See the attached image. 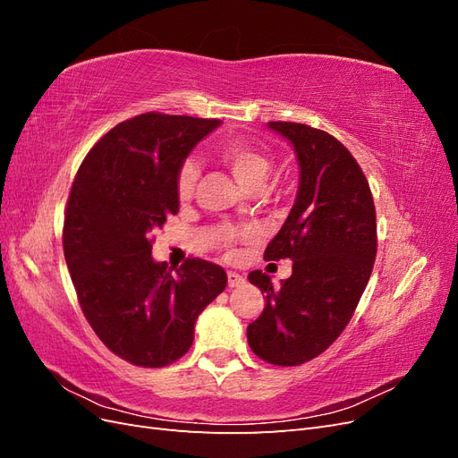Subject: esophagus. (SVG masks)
I'll return each mask as SVG.
<instances>
[{"instance_id": "1", "label": "esophagus", "mask_w": 458, "mask_h": 458, "mask_svg": "<svg viewBox=\"0 0 458 458\" xmlns=\"http://www.w3.org/2000/svg\"><path fill=\"white\" fill-rule=\"evenodd\" d=\"M242 283H244V276H242V275L234 273V271H229V273H227V284H229V288H237V286H241Z\"/></svg>"}]
</instances>
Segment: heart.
Returning a JSON list of instances; mask_svg holds the SVG:
<instances>
[{"instance_id":"heart-1","label":"heart","mask_w":458,"mask_h":458,"mask_svg":"<svg viewBox=\"0 0 458 458\" xmlns=\"http://www.w3.org/2000/svg\"><path fill=\"white\" fill-rule=\"evenodd\" d=\"M217 158L219 162L227 165L229 172L234 175L237 182L246 187L248 191H258L266 183L267 175L273 170V157L267 148H263L261 145H256L248 140H242V137H233V140H227L219 145L217 148ZM200 170L197 162L185 160L175 174V195L177 199L185 202L192 197L195 192L197 182H199ZM254 237L252 229H244L237 231L234 227H224L221 229L219 239L225 244H231L237 239L248 241Z\"/></svg>"}]
</instances>
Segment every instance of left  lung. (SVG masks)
Segmentation results:
<instances>
[{
    "label": "left lung",
    "instance_id": "obj_1",
    "mask_svg": "<svg viewBox=\"0 0 458 458\" xmlns=\"http://www.w3.org/2000/svg\"><path fill=\"white\" fill-rule=\"evenodd\" d=\"M267 126L294 147L300 185L263 258H290L293 275L279 288L259 269L248 275L266 308L246 336L263 361L296 367L321 355L350 323L377 258V212L363 170L336 137L296 122Z\"/></svg>",
    "mask_w": 458,
    "mask_h": 458
}]
</instances>
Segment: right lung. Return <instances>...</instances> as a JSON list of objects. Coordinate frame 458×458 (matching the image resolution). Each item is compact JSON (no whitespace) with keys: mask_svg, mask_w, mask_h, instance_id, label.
<instances>
[{"mask_svg":"<svg viewBox=\"0 0 458 458\" xmlns=\"http://www.w3.org/2000/svg\"><path fill=\"white\" fill-rule=\"evenodd\" d=\"M216 118L147 113L103 135L68 197L63 248L80 308L106 348L137 367L183 357L197 317L227 286L200 258L174 271L152 259V229L177 214L175 174Z\"/></svg>","mask_w":458,"mask_h":458,"instance_id":"obj_1","label":"right lung"}]
</instances>
